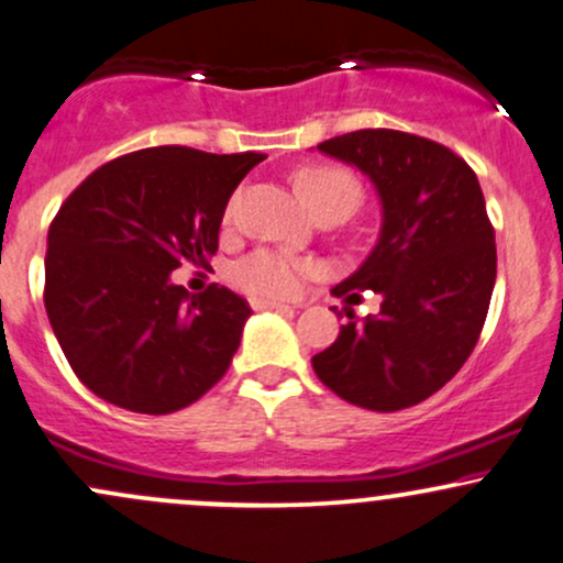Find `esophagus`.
Instances as JSON below:
<instances>
[{
  "mask_svg": "<svg viewBox=\"0 0 563 563\" xmlns=\"http://www.w3.org/2000/svg\"><path fill=\"white\" fill-rule=\"evenodd\" d=\"M250 306L255 310H292V306H284V302H276V300H263V297H253Z\"/></svg>",
  "mask_w": 563,
  "mask_h": 563,
  "instance_id": "34e87169",
  "label": "esophagus"
}]
</instances>
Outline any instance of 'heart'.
I'll return each instance as SVG.
<instances>
[{
  "instance_id": "obj_1",
  "label": "heart",
  "mask_w": 563,
  "mask_h": 563,
  "mask_svg": "<svg viewBox=\"0 0 563 563\" xmlns=\"http://www.w3.org/2000/svg\"><path fill=\"white\" fill-rule=\"evenodd\" d=\"M297 189L302 200L313 213L329 208V205H342L353 213L355 205L361 202V184L353 174L342 168H306L297 174ZM234 202H229L227 221L234 213ZM316 274V263L302 261V257L279 253V250H255L253 255L242 257L234 266V282L244 292L261 297H295L302 289V282Z\"/></svg>"
}]
</instances>
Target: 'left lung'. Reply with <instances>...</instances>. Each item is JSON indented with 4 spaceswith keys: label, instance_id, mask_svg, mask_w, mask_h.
Listing matches in <instances>:
<instances>
[{
    "label": "left lung",
    "instance_id": "left-lung-1",
    "mask_svg": "<svg viewBox=\"0 0 563 563\" xmlns=\"http://www.w3.org/2000/svg\"><path fill=\"white\" fill-rule=\"evenodd\" d=\"M319 150L361 168L382 200L379 242L332 295L376 292L382 308L347 313L313 372L353 406L402 411L459 374L485 327L498 266L485 195L464 157L406 131L361 129Z\"/></svg>",
    "mask_w": 563,
    "mask_h": 563
}]
</instances>
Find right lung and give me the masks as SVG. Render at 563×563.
Listing matches in <instances>:
<instances>
[{"label":"right lung","instance_id":"1","mask_svg":"<svg viewBox=\"0 0 563 563\" xmlns=\"http://www.w3.org/2000/svg\"><path fill=\"white\" fill-rule=\"evenodd\" d=\"M266 155L150 147L86 176L46 236L44 306L65 358L91 393L134 413H174L227 374L253 313L210 284L170 282L205 268L236 184Z\"/></svg>","mask_w":563,"mask_h":563}]
</instances>
